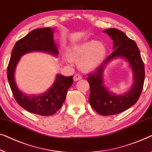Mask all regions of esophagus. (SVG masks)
I'll return each mask as SVG.
<instances>
[{"instance_id":"1","label":"esophagus","mask_w":152,"mask_h":152,"mask_svg":"<svg viewBox=\"0 0 152 152\" xmlns=\"http://www.w3.org/2000/svg\"><path fill=\"white\" fill-rule=\"evenodd\" d=\"M80 79H82V76L80 75H79V74H75L74 76V81H78L79 80H80Z\"/></svg>"}]
</instances>
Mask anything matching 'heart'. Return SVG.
Masks as SVG:
<instances>
[{
  "instance_id": "obj_1",
  "label": "heart",
  "mask_w": 152,
  "mask_h": 152,
  "mask_svg": "<svg viewBox=\"0 0 152 152\" xmlns=\"http://www.w3.org/2000/svg\"><path fill=\"white\" fill-rule=\"evenodd\" d=\"M71 58L78 61V67L85 72L96 69L103 62L107 54L104 44L95 40H89L70 47L67 50ZM67 63L69 60L65 58Z\"/></svg>"
}]
</instances>
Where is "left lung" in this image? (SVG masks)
Segmentation results:
<instances>
[{
  "label": "left lung",
  "instance_id": "1",
  "mask_svg": "<svg viewBox=\"0 0 152 152\" xmlns=\"http://www.w3.org/2000/svg\"><path fill=\"white\" fill-rule=\"evenodd\" d=\"M113 40V52L96 71L89 74L87 81L90 86L89 102L94 110L102 116L118 114L134 105L142 92L145 80V67L139 49L133 40L115 28L103 31ZM125 60L132 72L133 84L127 92L120 95L112 93L104 83L103 74L106 65L113 59Z\"/></svg>",
  "mask_w": 152,
  "mask_h": 152
}]
</instances>
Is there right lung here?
Returning <instances> with one entry per match:
<instances>
[{"label": "right lung", "mask_w": 152, "mask_h": 152, "mask_svg": "<svg viewBox=\"0 0 152 152\" xmlns=\"http://www.w3.org/2000/svg\"><path fill=\"white\" fill-rule=\"evenodd\" d=\"M52 27L36 29L15 44L7 68V78L15 99L20 106L28 112L40 116H51L61 107L68 89L73 84V76L56 74L54 83L45 92L38 95H27L20 90L15 79V72L20 58L27 53L40 52L55 57L58 48L54 40Z\"/></svg>", "instance_id": "obj_1"}]
</instances>
